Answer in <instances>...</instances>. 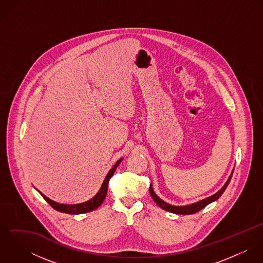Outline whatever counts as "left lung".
Returning <instances> with one entry per match:
<instances>
[{
    "label": "left lung",
    "mask_w": 263,
    "mask_h": 263,
    "mask_svg": "<svg viewBox=\"0 0 263 263\" xmlns=\"http://www.w3.org/2000/svg\"><path fill=\"white\" fill-rule=\"evenodd\" d=\"M232 175H233V173H232L231 176L229 177L228 181L226 182V184L223 186V188H222L221 190H219L216 194H214V195H212V196H210V197H208V198H205V199H202V200H200V201H198V202H195V203H192V204H189V205H185V206H175V205H171V204H169V203L163 201L161 198H159V197L156 195V193L154 192V190H153V188H152V185H150L149 190H150V194L151 196H152V198L154 199V201H155L161 209H163V210H165V211H167V212L173 213V214H178V215H192V214H195V213L199 212V211L202 210L203 208H205L209 203H211V202L217 200V199L224 193L226 188L229 185V183H230V181H231V178H232Z\"/></svg>",
    "instance_id": "1"
}]
</instances>
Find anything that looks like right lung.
I'll return each instance as SVG.
<instances>
[{
    "mask_svg": "<svg viewBox=\"0 0 263 263\" xmlns=\"http://www.w3.org/2000/svg\"><path fill=\"white\" fill-rule=\"evenodd\" d=\"M122 161V159H119L115 165L113 166L112 169L108 172L107 176L105 177L103 184L100 188V190L98 191V193L90 200L83 202V203H78V204H62V203H58L51 199H49L48 197H46L44 194H42L40 191L39 193L42 195V197L48 202V204H50L51 208H53L54 210L61 212V213H66V214H72V215H78V214H85V213H89L92 212L94 210H96L103 201L104 198L107 194V189H108V182L110 180V178L112 177L113 173L115 172V169L117 168V166L120 164V162Z\"/></svg>",
    "mask_w": 263,
    "mask_h": 263,
    "instance_id": "1",
    "label": "right lung"
}]
</instances>
